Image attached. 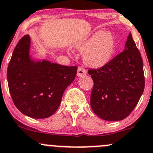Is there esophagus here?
<instances>
[{
  "instance_id": "34e87169",
  "label": "esophagus",
  "mask_w": 153,
  "mask_h": 153,
  "mask_svg": "<svg viewBox=\"0 0 153 153\" xmlns=\"http://www.w3.org/2000/svg\"><path fill=\"white\" fill-rule=\"evenodd\" d=\"M86 75V71L83 67H78V72H77V75L78 77H81L83 76V75Z\"/></svg>"
}]
</instances>
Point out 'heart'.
<instances>
[{"instance_id": "1", "label": "heart", "mask_w": 153, "mask_h": 153, "mask_svg": "<svg viewBox=\"0 0 153 153\" xmlns=\"http://www.w3.org/2000/svg\"><path fill=\"white\" fill-rule=\"evenodd\" d=\"M77 51L83 54L86 65L100 69L111 60L115 51V39L110 31L98 30L91 37L77 45Z\"/></svg>"}]
</instances>
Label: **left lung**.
<instances>
[{"mask_svg":"<svg viewBox=\"0 0 153 153\" xmlns=\"http://www.w3.org/2000/svg\"><path fill=\"white\" fill-rule=\"evenodd\" d=\"M94 81L90 104L94 113L107 121H120L134 109L144 89L143 61L131 33L125 50L107 65L89 70Z\"/></svg>","mask_w":153,"mask_h":153,"instance_id":"8db88e82","label":"left lung"}]
</instances>
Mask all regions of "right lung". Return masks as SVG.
<instances>
[{"label":"right lung","instance_id":"right-lung-1","mask_svg":"<svg viewBox=\"0 0 153 153\" xmlns=\"http://www.w3.org/2000/svg\"><path fill=\"white\" fill-rule=\"evenodd\" d=\"M30 38L25 35L13 52L7 69L9 91L23 114L45 119L56 111L67 86L75 80L78 67L34 60L30 56Z\"/></svg>","mask_w":153,"mask_h":153}]
</instances>
